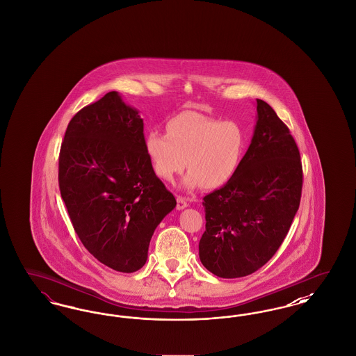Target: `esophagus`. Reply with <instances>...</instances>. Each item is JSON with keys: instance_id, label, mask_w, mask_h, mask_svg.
<instances>
[{"instance_id": "1", "label": "esophagus", "mask_w": 356, "mask_h": 356, "mask_svg": "<svg viewBox=\"0 0 356 356\" xmlns=\"http://www.w3.org/2000/svg\"><path fill=\"white\" fill-rule=\"evenodd\" d=\"M176 202H177V204H176V208H177L179 211H180V209H184V208L188 207V203H186V199H184V197H181V196H177Z\"/></svg>"}]
</instances>
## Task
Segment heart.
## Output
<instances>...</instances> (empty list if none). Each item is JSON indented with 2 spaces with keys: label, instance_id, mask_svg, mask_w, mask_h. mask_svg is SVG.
<instances>
[{
  "label": "heart",
  "instance_id": "b5f03b06",
  "mask_svg": "<svg viewBox=\"0 0 356 356\" xmlns=\"http://www.w3.org/2000/svg\"><path fill=\"white\" fill-rule=\"evenodd\" d=\"M165 129L167 135L151 131L144 137L145 154L161 180L170 183L186 165L184 188L215 189L236 175L247 137L235 121L183 112L168 120Z\"/></svg>",
  "mask_w": 356,
  "mask_h": 356
}]
</instances>
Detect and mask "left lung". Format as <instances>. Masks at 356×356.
<instances>
[{
    "label": "left lung",
    "instance_id": "left-lung-1",
    "mask_svg": "<svg viewBox=\"0 0 356 356\" xmlns=\"http://www.w3.org/2000/svg\"><path fill=\"white\" fill-rule=\"evenodd\" d=\"M254 137L236 175L204 196V267L224 279L251 275L282 245L299 209L303 168L287 125L256 100Z\"/></svg>",
    "mask_w": 356,
    "mask_h": 356
}]
</instances>
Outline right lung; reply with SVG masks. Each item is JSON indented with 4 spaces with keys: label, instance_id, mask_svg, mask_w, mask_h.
<instances>
[{
    "label": "right lung",
    "instance_id": "add662e5",
    "mask_svg": "<svg viewBox=\"0 0 356 356\" xmlns=\"http://www.w3.org/2000/svg\"><path fill=\"white\" fill-rule=\"evenodd\" d=\"M58 186L85 248L115 271L145 264L156 227L176 207L144 151L143 119L118 92L69 121Z\"/></svg>",
    "mask_w": 356,
    "mask_h": 356
}]
</instances>
